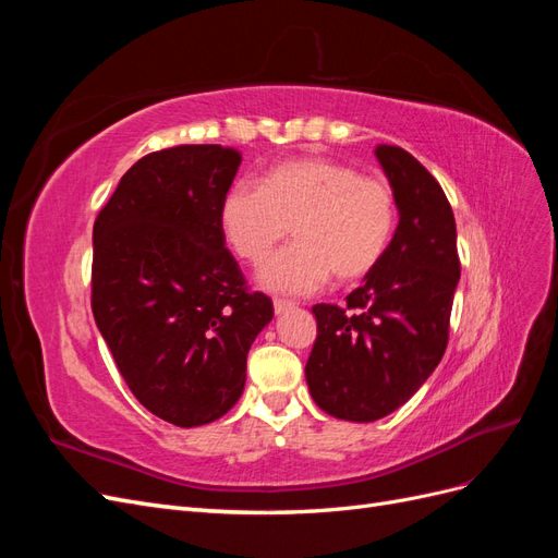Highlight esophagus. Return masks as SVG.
Instances as JSON below:
<instances>
[{
    "instance_id": "1",
    "label": "esophagus",
    "mask_w": 558,
    "mask_h": 558,
    "mask_svg": "<svg viewBox=\"0 0 558 558\" xmlns=\"http://www.w3.org/2000/svg\"><path fill=\"white\" fill-rule=\"evenodd\" d=\"M295 307V302H291V300H275V312L277 314H283V312H289V310H293Z\"/></svg>"
}]
</instances>
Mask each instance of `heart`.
Here are the masks:
<instances>
[{
	"instance_id": "1",
	"label": "heart",
	"mask_w": 558,
	"mask_h": 558,
	"mask_svg": "<svg viewBox=\"0 0 558 558\" xmlns=\"http://www.w3.org/2000/svg\"><path fill=\"white\" fill-rule=\"evenodd\" d=\"M218 226L238 258L260 265L291 228L293 244L269 260L258 281L269 291L307 295L330 275L356 283L373 275L393 242L398 202L381 179L326 158L286 160L260 185L223 195Z\"/></svg>"
}]
</instances>
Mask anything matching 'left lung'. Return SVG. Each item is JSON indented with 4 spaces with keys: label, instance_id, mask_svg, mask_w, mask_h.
I'll list each match as a JSON object with an SVG mask.
<instances>
[{
    "label": "left lung",
    "instance_id": "obj_1",
    "mask_svg": "<svg viewBox=\"0 0 558 558\" xmlns=\"http://www.w3.org/2000/svg\"><path fill=\"white\" fill-rule=\"evenodd\" d=\"M375 156L400 221L384 260L347 305H314L316 342L305 377L330 416L369 424L408 402L442 361L461 279L456 221L440 183L400 146Z\"/></svg>",
    "mask_w": 558,
    "mask_h": 558
}]
</instances>
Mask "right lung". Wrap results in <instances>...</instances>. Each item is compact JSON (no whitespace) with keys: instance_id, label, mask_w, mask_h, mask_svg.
<instances>
[{"instance_id":"right-lung-1","label":"right lung","mask_w":558,"mask_h":558,"mask_svg":"<svg viewBox=\"0 0 558 558\" xmlns=\"http://www.w3.org/2000/svg\"><path fill=\"white\" fill-rule=\"evenodd\" d=\"M242 156L218 144L156 150L123 174L93 228V316L144 408L181 428L240 400L246 356L275 307L251 293L218 207Z\"/></svg>"}]
</instances>
